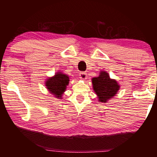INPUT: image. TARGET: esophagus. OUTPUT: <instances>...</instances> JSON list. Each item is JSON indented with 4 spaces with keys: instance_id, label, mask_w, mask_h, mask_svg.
<instances>
[{
    "instance_id": "1",
    "label": "esophagus",
    "mask_w": 157,
    "mask_h": 157,
    "mask_svg": "<svg viewBox=\"0 0 157 157\" xmlns=\"http://www.w3.org/2000/svg\"><path fill=\"white\" fill-rule=\"evenodd\" d=\"M80 78L81 80H86L87 78V74L86 72H81L80 73Z\"/></svg>"
}]
</instances>
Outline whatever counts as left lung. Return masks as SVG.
I'll return each mask as SVG.
<instances>
[{
    "label": "left lung",
    "mask_w": 157,
    "mask_h": 157,
    "mask_svg": "<svg viewBox=\"0 0 157 157\" xmlns=\"http://www.w3.org/2000/svg\"><path fill=\"white\" fill-rule=\"evenodd\" d=\"M93 89L98 96V101L106 103L117 94L119 85L114 79H111L106 71H100L99 76L92 78Z\"/></svg>",
    "instance_id": "left-lung-1"
}]
</instances>
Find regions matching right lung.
Masks as SVG:
<instances>
[{
  "instance_id": "add662e5",
  "label": "right lung",
  "mask_w": 157,
  "mask_h": 157,
  "mask_svg": "<svg viewBox=\"0 0 157 157\" xmlns=\"http://www.w3.org/2000/svg\"><path fill=\"white\" fill-rule=\"evenodd\" d=\"M45 83L48 91L54 95L55 97L61 99L66 86L69 83V77L63 73L58 72L54 76L47 79Z\"/></svg>"
}]
</instances>
